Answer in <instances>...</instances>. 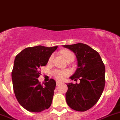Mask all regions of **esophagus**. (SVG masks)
I'll list each match as a JSON object with an SVG mask.
<instances>
[{"label": "esophagus", "instance_id": "esophagus-1", "mask_svg": "<svg viewBox=\"0 0 120 120\" xmlns=\"http://www.w3.org/2000/svg\"><path fill=\"white\" fill-rule=\"evenodd\" d=\"M60 84H61V82H59V81H57V82H56V85H57V86L59 85Z\"/></svg>", "mask_w": 120, "mask_h": 120}]
</instances>
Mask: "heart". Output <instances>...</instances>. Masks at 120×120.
I'll return each instance as SVG.
<instances>
[{"label": "heart", "instance_id": "obj_1", "mask_svg": "<svg viewBox=\"0 0 120 120\" xmlns=\"http://www.w3.org/2000/svg\"><path fill=\"white\" fill-rule=\"evenodd\" d=\"M62 56L66 61L71 59H74V55L69 51H64L62 52ZM54 59V54H51L49 58V61H51ZM53 75L56 79L62 80L66 76L68 75L69 72L67 70H54L52 72Z\"/></svg>", "mask_w": 120, "mask_h": 120}]
</instances>
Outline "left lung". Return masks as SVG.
I'll return each instance as SVG.
<instances>
[{
  "instance_id": "left-lung-1",
  "label": "left lung",
  "mask_w": 120,
  "mask_h": 120,
  "mask_svg": "<svg viewBox=\"0 0 120 120\" xmlns=\"http://www.w3.org/2000/svg\"><path fill=\"white\" fill-rule=\"evenodd\" d=\"M75 54L78 68L70 77L80 83L67 84V104L71 109L84 112L93 107L101 95L105 85V66L95 50L83 43L64 45Z\"/></svg>"
}]
</instances>
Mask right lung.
Wrapping results in <instances>:
<instances>
[{
  "instance_id": "1",
  "label": "right lung",
  "mask_w": 120,
  "mask_h": 120,
  "mask_svg": "<svg viewBox=\"0 0 120 120\" xmlns=\"http://www.w3.org/2000/svg\"><path fill=\"white\" fill-rule=\"evenodd\" d=\"M57 48L35 46L26 48L15 57L11 74L13 89L20 105L30 112H40L51 105L56 81L51 79L43 85L37 79L40 68L46 65Z\"/></svg>"
}]
</instances>
